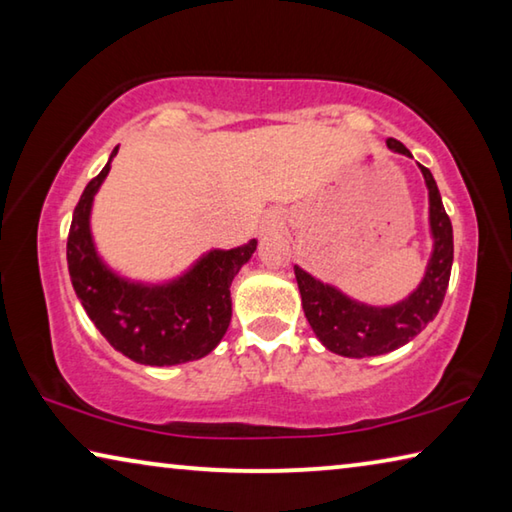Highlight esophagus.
Listing matches in <instances>:
<instances>
[{
	"label": "esophagus",
	"mask_w": 512,
	"mask_h": 512,
	"mask_svg": "<svg viewBox=\"0 0 512 512\" xmlns=\"http://www.w3.org/2000/svg\"><path fill=\"white\" fill-rule=\"evenodd\" d=\"M271 228H280V219H277V216H271V221H266V230Z\"/></svg>",
	"instance_id": "34e87169"
}]
</instances>
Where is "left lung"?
I'll list each match as a JSON object with an SVG mask.
<instances>
[{
    "mask_svg": "<svg viewBox=\"0 0 512 512\" xmlns=\"http://www.w3.org/2000/svg\"><path fill=\"white\" fill-rule=\"evenodd\" d=\"M388 149L411 155L402 142L388 140ZM424 183L429 189V225L433 237V253L420 287L409 298L391 307L363 305L345 296L332 284H323L314 275L293 266L302 298V309L318 341L329 352L341 357L363 359L393 352L415 339L433 318L445 300V291L454 262V232L445 212L443 198L431 171L422 167Z\"/></svg>",
    "mask_w": 512,
    "mask_h": 512,
    "instance_id": "obj_1",
    "label": "left lung"
}]
</instances>
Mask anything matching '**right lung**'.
Masks as SVG:
<instances>
[{"instance_id": "1", "label": "right lung", "mask_w": 512, "mask_h": 512, "mask_svg": "<svg viewBox=\"0 0 512 512\" xmlns=\"http://www.w3.org/2000/svg\"><path fill=\"white\" fill-rule=\"evenodd\" d=\"M110 160L83 189L67 237V266L85 314L112 348L144 366H176L210 354L232 318L230 284L257 248V239L232 250H210L176 280L142 284L103 264L92 241L90 212Z\"/></svg>"}]
</instances>
